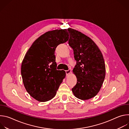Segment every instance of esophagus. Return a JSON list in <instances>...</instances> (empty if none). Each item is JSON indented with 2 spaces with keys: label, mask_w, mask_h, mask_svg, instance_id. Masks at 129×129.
Wrapping results in <instances>:
<instances>
[{
  "label": "esophagus",
  "mask_w": 129,
  "mask_h": 129,
  "mask_svg": "<svg viewBox=\"0 0 129 129\" xmlns=\"http://www.w3.org/2000/svg\"><path fill=\"white\" fill-rule=\"evenodd\" d=\"M65 72H66V75H67V76H68V75H69V74H70V72H71V69H69L68 70H66V71H65Z\"/></svg>",
  "instance_id": "obj_1"
}]
</instances>
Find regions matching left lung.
Returning a JSON list of instances; mask_svg holds the SVG:
<instances>
[{
  "label": "left lung",
  "instance_id": "1",
  "mask_svg": "<svg viewBox=\"0 0 129 129\" xmlns=\"http://www.w3.org/2000/svg\"><path fill=\"white\" fill-rule=\"evenodd\" d=\"M69 46L73 49L76 65L73 72L77 83L72 88L75 96L82 100L94 97L100 90L106 73L103 54L98 46L88 36L68 28Z\"/></svg>",
  "mask_w": 129,
  "mask_h": 129
}]
</instances>
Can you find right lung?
I'll use <instances>...</instances> for the list:
<instances>
[{
    "mask_svg": "<svg viewBox=\"0 0 129 129\" xmlns=\"http://www.w3.org/2000/svg\"><path fill=\"white\" fill-rule=\"evenodd\" d=\"M68 39L66 29L47 31L34 41L25 55L21 68L23 83L29 95L38 101L53 98L65 78L64 70L57 69L54 51Z\"/></svg>",
    "mask_w": 129,
    "mask_h": 129,
    "instance_id": "1",
    "label": "right lung"
}]
</instances>
